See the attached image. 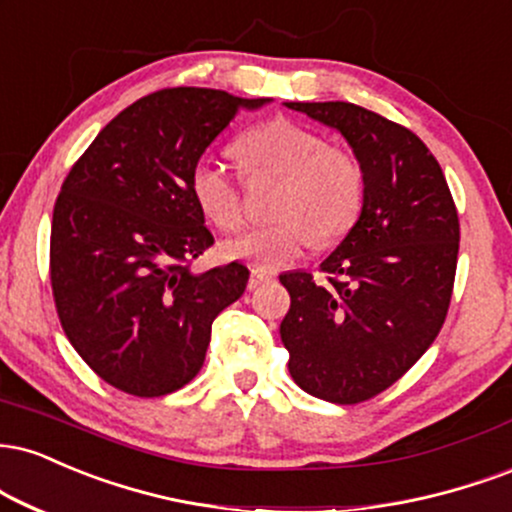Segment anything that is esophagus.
Segmentation results:
<instances>
[{
    "label": "esophagus",
    "mask_w": 512,
    "mask_h": 512,
    "mask_svg": "<svg viewBox=\"0 0 512 512\" xmlns=\"http://www.w3.org/2000/svg\"><path fill=\"white\" fill-rule=\"evenodd\" d=\"M274 279V274L272 272H267V269H252L250 272V279H248V288L250 291H255V288H260L262 283H269Z\"/></svg>",
    "instance_id": "34e87169"
}]
</instances>
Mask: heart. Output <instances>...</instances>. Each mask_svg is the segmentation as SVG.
<instances>
[{
	"label": "heart",
	"mask_w": 512,
	"mask_h": 512,
	"mask_svg": "<svg viewBox=\"0 0 512 512\" xmlns=\"http://www.w3.org/2000/svg\"><path fill=\"white\" fill-rule=\"evenodd\" d=\"M248 174L281 178L269 224L255 226L224 245L231 260L274 269L293 262L312 245L336 243L362 214L367 174L360 157L341 145H326L312 128L272 119L252 128L236 143ZM190 195L205 219L219 231H236L245 219L243 186L212 157L190 169Z\"/></svg>",
	"instance_id": "b5f03b06"
}]
</instances>
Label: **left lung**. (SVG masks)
<instances>
[{
	"label": "left lung",
	"instance_id": "left-lung-1",
	"mask_svg": "<svg viewBox=\"0 0 512 512\" xmlns=\"http://www.w3.org/2000/svg\"><path fill=\"white\" fill-rule=\"evenodd\" d=\"M341 131L367 174L357 224L322 262L326 283L281 274V341L310 396L355 405L403 377L439 336L458 267L460 221L439 162L410 128L350 102H286Z\"/></svg>",
	"mask_w": 512,
	"mask_h": 512
}]
</instances>
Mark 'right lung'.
I'll list each match as a JSON object with an SVG mask.
<instances>
[{"label":"right lung","instance_id":"add662e5","mask_svg":"<svg viewBox=\"0 0 512 512\" xmlns=\"http://www.w3.org/2000/svg\"><path fill=\"white\" fill-rule=\"evenodd\" d=\"M224 90L164 88L114 116L71 166L54 202L49 279L59 322L97 377L138 398L200 372L221 310L250 272L190 264L214 245L190 169L245 109Z\"/></svg>","mask_w":512,"mask_h":512}]
</instances>
